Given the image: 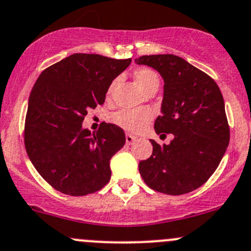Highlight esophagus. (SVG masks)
<instances>
[{
  "label": "esophagus",
  "mask_w": 251,
  "mask_h": 251,
  "mask_svg": "<svg viewBox=\"0 0 251 251\" xmlns=\"http://www.w3.org/2000/svg\"><path fill=\"white\" fill-rule=\"evenodd\" d=\"M135 141H136L135 136L130 135V133H127V135H126V145H128V146L133 145V142H135Z\"/></svg>",
  "instance_id": "obj_1"
}]
</instances>
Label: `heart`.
<instances>
[{"instance_id": "b5f03b06", "label": "heart", "mask_w": 251, "mask_h": 251, "mask_svg": "<svg viewBox=\"0 0 251 251\" xmlns=\"http://www.w3.org/2000/svg\"><path fill=\"white\" fill-rule=\"evenodd\" d=\"M133 79L136 83L145 92L152 88H158L160 83L159 76L155 71L148 67H137L132 72ZM116 81H113L106 89V99H110L115 88ZM153 113L148 109H135V110H120L111 115V121L116 126L128 132H140L147 127L152 121Z\"/></svg>"}]
</instances>
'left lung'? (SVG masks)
I'll list each match as a JSON object with an SVG mask.
<instances>
[{"mask_svg": "<svg viewBox=\"0 0 251 251\" xmlns=\"http://www.w3.org/2000/svg\"><path fill=\"white\" fill-rule=\"evenodd\" d=\"M136 62L153 67L164 79L162 115L154 130L174 135L169 145L151 140L153 152L138 164L141 176L167 195L196 190L217 169L229 143L222 93L207 74L179 56L145 55Z\"/></svg>", "mask_w": 251, "mask_h": 251, "instance_id": "obj_1", "label": "left lung"}]
</instances>
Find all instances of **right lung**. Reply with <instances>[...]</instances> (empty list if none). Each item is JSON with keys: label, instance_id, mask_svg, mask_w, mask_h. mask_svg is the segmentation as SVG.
I'll list each match as a JSON object with an SVG mask.
<instances>
[{"label": "right lung", "instance_id": "1", "mask_svg": "<svg viewBox=\"0 0 251 251\" xmlns=\"http://www.w3.org/2000/svg\"><path fill=\"white\" fill-rule=\"evenodd\" d=\"M131 58L74 53L44 70L29 96L24 145L29 159L49 185L84 196L110 180L111 157L125 145V132L104 123L92 136L82 128L89 109L105 101L106 89Z\"/></svg>", "mask_w": 251, "mask_h": 251}]
</instances>
